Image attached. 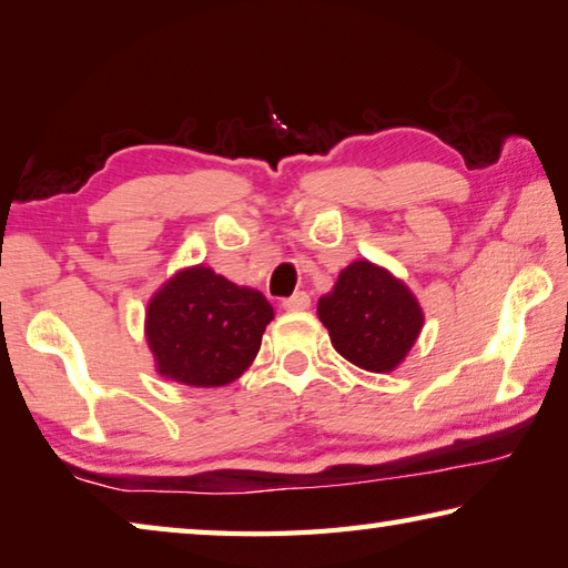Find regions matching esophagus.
<instances>
[{"label":"esophagus","mask_w":568,"mask_h":568,"mask_svg":"<svg viewBox=\"0 0 568 568\" xmlns=\"http://www.w3.org/2000/svg\"><path fill=\"white\" fill-rule=\"evenodd\" d=\"M283 307H285V311H307V307H311V295L303 293V291H297L291 297H285Z\"/></svg>","instance_id":"34e87169"}]
</instances>
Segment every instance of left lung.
<instances>
[{
  "label": "left lung",
  "instance_id": "1",
  "mask_svg": "<svg viewBox=\"0 0 568 568\" xmlns=\"http://www.w3.org/2000/svg\"><path fill=\"white\" fill-rule=\"evenodd\" d=\"M318 318L333 348L371 373H388L406 358L423 328V311L408 285L386 267L355 261L318 301Z\"/></svg>",
  "mask_w": 568,
  "mask_h": 568
}]
</instances>
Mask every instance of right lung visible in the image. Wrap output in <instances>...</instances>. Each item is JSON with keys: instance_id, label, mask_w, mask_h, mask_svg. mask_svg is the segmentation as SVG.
<instances>
[{"instance_id": "add662e5", "label": "right lung", "mask_w": 568, "mask_h": 568, "mask_svg": "<svg viewBox=\"0 0 568 568\" xmlns=\"http://www.w3.org/2000/svg\"><path fill=\"white\" fill-rule=\"evenodd\" d=\"M271 321L273 305L261 291L192 265L152 295L145 335L160 376L217 388L243 376Z\"/></svg>"}]
</instances>
